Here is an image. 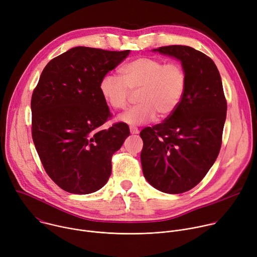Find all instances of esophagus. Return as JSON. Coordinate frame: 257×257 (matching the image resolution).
Masks as SVG:
<instances>
[{
	"label": "esophagus",
	"instance_id": "obj_1",
	"mask_svg": "<svg viewBox=\"0 0 257 257\" xmlns=\"http://www.w3.org/2000/svg\"><path fill=\"white\" fill-rule=\"evenodd\" d=\"M130 132H131V134H138L139 130L135 126H130Z\"/></svg>",
	"mask_w": 257,
	"mask_h": 257
}]
</instances>
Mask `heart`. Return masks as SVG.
<instances>
[{"mask_svg": "<svg viewBox=\"0 0 257 257\" xmlns=\"http://www.w3.org/2000/svg\"><path fill=\"white\" fill-rule=\"evenodd\" d=\"M121 77L107 73L99 82L105 102L115 109L126 107L131 92L137 105L118 117L128 125H141L171 116L179 106L186 86V74L179 63H164L152 57L136 58L121 69Z\"/></svg>", "mask_w": 257, "mask_h": 257, "instance_id": "obj_1", "label": "heart"}]
</instances>
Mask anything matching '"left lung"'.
<instances>
[{
  "label": "left lung",
  "instance_id": "8db88e82",
  "mask_svg": "<svg viewBox=\"0 0 257 257\" xmlns=\"http://www.w3.org/2000/svg\"><path fill=\"white\" fill-rule=\"evenodd\" d=\"M181 61L186 86L176 111L163 123L140 132L145 179L156 189L179 194L204 178L222 145L227 100L213 61L187 46L153 50Z\"/></svg>",
  "mask_w": 257,
  "mask_h": 257
}]
</instances>
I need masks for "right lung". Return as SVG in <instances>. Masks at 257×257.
<instances>
[{"label":"right lung","mask_w":257,"mask_h":257,"mask_svg":"<svg viewBox=\"0 0 257 257\" xmlns=\"http://www.w3.org/2000/svg\"><path fill=\"white\" fill-rule=\"evenodd\" d=\"M130 51L76 47L51 60L31 96L32 139L50 178L63 190L89 194L112 173V157L130 135L109 117L99 82Z\"/></svg>","instance_id":"1"}]
</instances>
